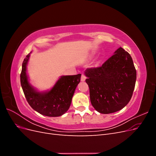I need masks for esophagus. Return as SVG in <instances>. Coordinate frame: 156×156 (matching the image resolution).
<instances>
[{
    "label": "esophagus",
    "mask_w": 156,
    "mask_h": 156,
    "mask_svg": "<svg viewBox=\"0 0 156 156\" xmlns=\"http://www.w3.org/2000/svg\"><path fill=\"white\" fill-rule=\"evenodd\" d=\"M81 80V81H85V80H86V77H85V75H83V74H82Z\"/></svg>",
    "instance_id": "34e87169"
}]
</instances>
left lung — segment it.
Returning a JSON list of instances; mask_svg holds the SVG:
<instances>
[{"label":"left lung","instance_id":"obj_1","mask_svg":"<svg viewBox=\"0 0 156 156\" xmlns=\"http://www.w3.org/2000/svg\"><path fill=\"white\" fill-rule=\"evenodd\" d=\"M92 106L102 114L122 109L133 94L136 72L130 55L122 48L101 67L84 71Z\"/></svg>","mask_w":156,"mask_h":156}]
</instances>
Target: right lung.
<instances>
[{
  "mask_svg": "<svg viewBox=\"0 0 156 156\" xmlns=\"http://www.w3.org/2000/svg\"><path fill=\"white\" fill-rule=\"evenodd\" d=\"M30 53L23 60L20 75L21 87L30 107L40 114L57 117L67 112L72 103L75 88L81 81V74L62 75L51 89L40 91L30 83L27 64Z\"/></svg>",
  "mask_w": 156,
  "mask_h": 156,
  "instance_id": "right-lung-1",
  "label": "right lung"
}]
</instances>
